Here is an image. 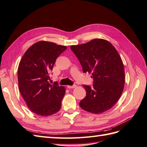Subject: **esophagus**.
I'll return each instance as SVG.
<instances>
[{
    "instance_id": "esophagus-1",
    "label": "esophagus",
    "mask_w": 147,
    "mask_h": 147,
    "mask_svg": "<svg viewBox=\"0 0 147 147\" xmlns=\"http://www.w3.org/2000/svg\"><path fill=\"white\" fill-rule=\"evenodd\" d=\"M77 87V85H75V84H74L73 86H67V88H69V89H73V88H75Z\"/></svg>"
}]
</instances>
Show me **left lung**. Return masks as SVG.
I'll return each mask as SVG.
<instances>
[{
    "label": "left lung",
    "mask_w": 147,
    "mask_h": 147,
    "mask_svg": "<svg viewBox=\"0 0 147 147\" xmlns=\"http://www.w3.org/2000/svg\"><path fill=\"white\" fill-rule=\"evenodd\" d=\"M70 49L80 63L83 73L91 74L93 85H83L86 97L80 102L88 112L99 114L110 109L123 91L125 74L121 57L112 44L101 38L91 40Z\"/></svg>",
    "instance_id": "1"
}]
</instances>
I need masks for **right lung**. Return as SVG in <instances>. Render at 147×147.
Returning <instances> with one entry per match:
<instances>
[{
  "instance_id": "add662e5",
  "label": "right lung",
  "mask_w": 147,
  "mask_h": 147,
  "mask_svg": "<svg viewBox=\"0 0 147 147\" xmlns=\"http://www.w3.org/2000/svg\"><path fill=\"white\" fill-rule=\"evenodd\" d=\"M67 47L46 41L30 46L20 62L18 86L29 109L40 116L47 117L59 112L65 89L50 83V73L57 57Z\"/></svg>"
}]
</instances>
